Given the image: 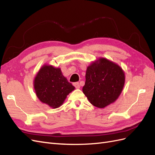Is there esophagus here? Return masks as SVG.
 Instances as JSON below:
<instances>
[{"label":"esophagus","mask_w":155,"mask_h":155,"mask_svg":"<svg viewBox=\"0 0 155 155\" xmlns=\"http://www.w3.org/2000/svg\"><path fill=\"white\" fill-rule=\"evenodd\" d=\"M74 86L76 87V89H79V88H80V85H79V83L78 82L74 83Z\"/></svg>","instance_id":"34e87169"}]
</instances>
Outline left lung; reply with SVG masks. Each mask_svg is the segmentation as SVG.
Returning <instances> with one entry per match:
<instances>
[{"instance_id":"8db88e82","label":"left lung","mask_w":155,"mask_h":155,"mask_svg":"<svg viewBox=\"0 0 155 155\" xmlns=\"http://www.w3.org/2000/svg\"><path fill=\"white\" fill-rule=\"evenodd\" d=\"M83 92L91 104L104 108L114 103L122 92L125 75L122 68L106 58H99L88 66Z\"/></svg>"}]
</instances>
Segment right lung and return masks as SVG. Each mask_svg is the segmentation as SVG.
<instances>
[{
	"instance_id": "obj_1",
	"label": "right lung",
	"mask_w": 155,
	"mask_h": 155,
	"mask_svg": "<svg viewBox=\"0 0 155 155\" xmlns=\"http://www.w3.org/2000/svg\"><path fill=\"white\" fill-rule=\"evenodd\" d=\"M36 94L40 101L53 109L60 107L71 92L75 89L60 68L44 64L34 79Z\"/></svg>"
}]
</instances>
